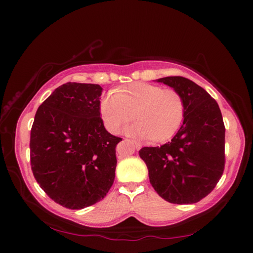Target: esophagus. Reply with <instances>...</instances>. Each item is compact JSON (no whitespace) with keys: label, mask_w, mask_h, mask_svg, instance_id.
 Returning <instances> with one entry per match:
<instances>
[{"label":"esophagus","mask_w":253,"mask_h":253,"mask_svg":"<svg viewBox=\"0 0 253 253\" xmlns=\"http://www.w3.org/2000/svg\"><path fill=\"white\" fill-rule=\"evenodd\" d=\"M131 144H134V146L136 149H139L140 147H142V144H140L139 142H137V140H130Z\"/></svg>","instance_id":"1"}]
</instances>
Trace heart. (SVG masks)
Listing matches in <instances>:
<instances>
[{
    "mask_svg": "<svg viewBox=\"0 0 253 253\" xmlns=\"http://www.w3.org/2000/svg\"><path fill=\"white\" fill-rule=\"evenodd\" d=\"M100 117L107 129L117 132L132 119L131 134L164 142L176 134L185 116V102L175 89L147 83H132L102 96Z\"/></svg>",
    "mask_w": 253,
    "mask_h": 253,
    "instance_id": "1",
    "label": "heart"
}]
</instances>
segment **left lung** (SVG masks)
<instances>
[{
    "instance_id": "obj_1",
    "label": "left lung",
    "mask_w": 253,
    "mask_h": 253,
    "mask_svg": "<svg viewBox=\"0 0 253 253\" xmlns=\"http://www.w3.org/2000/svg\"><path fill=\"white\" fill-rule=\"evenodd\" d=\"M181 93L185 116L170 142L143 147L149 182L161 198L192 204L211 193L223 174L225 127L217 102L202 87L184 77L157 79Z\"/></svg>"
}]
</instances>
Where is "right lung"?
<instances>
[{
    "mask_svg": "<svg viewBox=\"0 0 253 253\" xmlns=\"http://www.w3.org/2000/svg\"><path fill=\"white\" fill-rule=\"evenodd\" d=\"M99 84L67 83L37 110L30 136L34 177L50 199L80 210L108 193L121 137L106 130L100 117Z\"/></svg>",
    "mask_w": 253,
    "mask_h": 253,
    "instance_id": "1",
    "label": "right lung"
}]
</instances>
